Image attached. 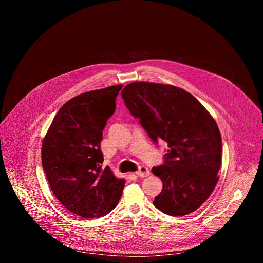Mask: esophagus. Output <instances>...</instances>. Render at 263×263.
Listing matches in <instances>:
<instances>
[{
	"instance_id": "esophagus-1",
	"label": "esophagus",
	"mask_w": 263,
	"mask_h": 263,
	"mask_svg": "<svg viewBox=\"0 0 263 263\" xmlns=\"http://www.w3.org/2000/svg\"><path fill=\"white\" fill-rule=\"evenodd\" d=\"M135 174H136L138 177L144 178V177L149 176V171H148V168H147V167H145V166H140V167H139V170H138Z\"/></svg>"
}]
</instances>
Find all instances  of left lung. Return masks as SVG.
I'll use <instances>...</instances> for the list:
<instances>
[{
    "instance_id": "left-lung-1",
    "label": "left lung",
    "mask_w": 263,
    "mask_h": 263,
    "mask_svg": "<svg viewBox=\"0 0 263 263\" xmlns=\"http://www.w3.org/2000/svg\"><path fill=\"white\" fill-rule=\"evenodd\" d=\"M122 98L149 138L167 142L164 163L152 168L163 184L154 206L173 216L194 212L218 181L221 137L214 119L193 95L173 85L134 82Z\"/></svg>"
}]
</instances>
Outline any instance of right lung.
<instances>
[{
	"instance_id": "add662e5",
	"label": "right lung",
	"mask_w": 263,
	"mask_h": 263,
	"mask_svg": "<svg viewBox=\"0 0 263 263\" xmlns=\"http://www.w3.org/2000/svg\"><path fill=\"white\" fill-rule=\"evenodd\" d=\"M123 85L81 93L57 112L43 142L42 163L51 190L70 212L84 218L114 210L125 180L102 168L103 130L115 114Z\"/></svg>"
}]
</instances>
